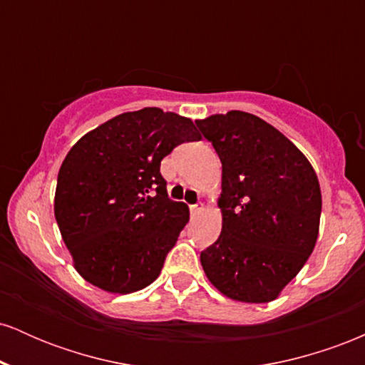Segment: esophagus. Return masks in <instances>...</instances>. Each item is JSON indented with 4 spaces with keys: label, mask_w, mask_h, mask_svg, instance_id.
<instances>
[{
    "label": "esophagus",
    "mask_w": 365,
    "mask_h": 365,
    "mask_svg": "<svg viewBox=\"0 0 365 365\" xmlns=\"http://www.w3.org/2000/svg\"><path fill=\"white\" fill-rule=\"evenodd\" d=\"M202 211H204V204L202 202H197V204H194V206H190L192 216L200 215V212H202Z\"/></svg>",
    "instance_id": "1"
}]
</instances>
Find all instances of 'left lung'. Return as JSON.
Masks as SVG:
<instances>
[{"label":"left lung","mask_w":365,"mask_h":365,"mask_svg":"<svg viewBox=\"0 0 365 365\" xmlns=\"http://www.w3.org/2000/svg\"><path fill=\"white\" fill-rule=\"evenodd\" d=\"M221 159L220 238L200 252L212 287L245 304L276 300L316 247L321 187L304 153L245 111L195 120Z\"/></svg>","instance_id":"left-lung-1"}]
</instances>
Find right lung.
<instances>
[{
  "label": "right lung",
  "instance_id": "right-lung-1",
  "mask_svg": "<svg viewBox=\"0 0 365 365\" xmlns=\"http://www.w3.org/2000/svg\"><path fill=\"white\" fill-rule=\"evenodd\" d=\"M199 139L190 118L144 108L75 142L58 171L54 217L86 282L125 295L158 278L190 216L168 197L159 166L178 144Z\"/></svg>",
  "mask_w": 365,
  "mask_h": 365
}]
</instances>
